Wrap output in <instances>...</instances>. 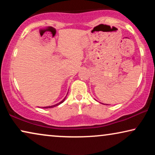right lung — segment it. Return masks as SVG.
<instances>
[{"label":"right lung","instance_id":"1","mask_svg":"<svg viewBox=\"0 0 155 155\" xmlns=\"http://www.w3.org/2000/svg\"><path fill=\"white\" fill-rule=\"evenodd\" d=\"M66 96H67V95H66ZM66 96H65V98H64V99H63L62 101H60V102H59V103H58V104H54V105H52V106H48V107H42V108H43V109H48V108H53V107H57V106L60 105V104H62V103L63 102V101H65V98H66Z\"/></svg>","mask_w":155,"mask_h":155}]
</instances>
